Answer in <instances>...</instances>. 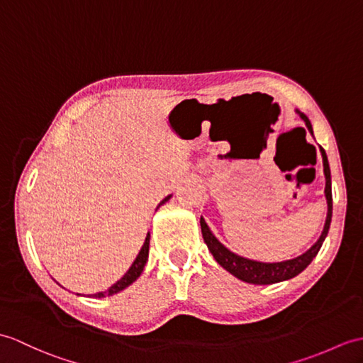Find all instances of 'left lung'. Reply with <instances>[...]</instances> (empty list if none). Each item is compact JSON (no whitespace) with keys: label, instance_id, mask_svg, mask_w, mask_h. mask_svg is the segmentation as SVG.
I'll list each match as a JSON object with an SVG mask.
<instances>
[{"label":"left lung","instance_id":"left-lung-1","mask_svg":"<svg viewBox=\"0 0 363 363\" xmlns=\"http://www.w3.org/2000/svg\"><path fill=\"white\" fill-rule=\"evenodd\" d=\"M296 113L301 117V121L305 122L308 131L314 136L313 125H311L308 116L305 113H301L297 108H296ZM320 153H322V159H323V173H325V181H326L325 198L328 204V213H326V221L323 225V232L313 246H311L305 254H301L292 259L280 261V263H263V261L244 258L238 254H235V252H232L230 249H227L224 244L215 237L213 232L210 230V227L207 225L204 218L201 216L199 223H201L202 238H204L208 250L212 252V255L218 261V264L223 266L225 271L230 272L233 277H237L238 280L250 283V284L280 283L284 280H289V278H294L300 272L305 271V269L311 264V261H313L318 254L320 247H322V244L328 235V230H330L331 218H333V191H331L330 162H328V156L322 147H320Z\"/></svg>","mask_w":363,"mask_h":363}]
</instances>
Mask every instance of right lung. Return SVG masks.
I'll use <instances>...</instances> for the list:
<instances>
[{"label": "right lung", "mask_w": 363, "mask_h": 363, "mask_svg": "<svg viewBox=\"0 0 363 363\" xmlns=\"http://www.w3.org/2000/svg\"><path fill=\"white\" fill-rule=\"evenodd\" d=\"M170 198H172V195L167 196L164 201H161V204H159V206L165 204V202H167L168 199H170ZM159 206H157V207H159ZM148 250H150V238H145V242H143V246L140 247L136 259L133 261V264H131V267L128 269V271H126V274L121 278L119 281L114 283L108 291L94 294V297H96V298H102V297H108V296H114V294L123 291L125 288H128L130 284H133L134 281H136L138 278L140 277V274H142V271H143V267H145L147 261H148Z\"/></svg>", "instance_id": "right-lung-1"}]
</instances>
